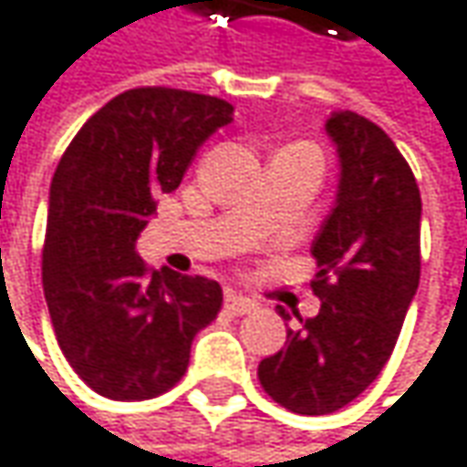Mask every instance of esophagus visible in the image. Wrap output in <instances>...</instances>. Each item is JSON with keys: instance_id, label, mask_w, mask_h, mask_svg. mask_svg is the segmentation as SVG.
I'll return each instance as SVG.
<instances>
[{"instance_id": "34e87169", "label": "esophagus", "mask_w": 467, "mask_h": 467, "mask_svg": "<svg viewBox=\"0 0 467 467\" xmlns=\"http://www.w3.org/2000/svg\"><path fill=\"white\" fill-rule=\"evenodd\" d=\"M224 307H227L233 316H248V313H254V310H256V305H254L251 299L240 296V294H227Z\"/></svg>"}]
</instances>
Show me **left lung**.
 I'll list each match as a JSON object with an SVG mask.
<instances>
[{
  "label": "left lung",
  "mask_w": 467,
  "mask_h": 467,
  "mask_svg": "<svg viewBox=\"0 0 467 467\" xmlns=\"http://www.w3.org/2000/svg\"><path fill=\"white\" fill-rule=\"evenodd\" d=\"M337 202L313 240L316 318L288 328L285 348L259 363L265 393L296 414H331L379 377L420 285L417 179L390 136L356 111H334ZM283 318L285 310H280Z\"/></svg>",
  "instance_id": "1"
}]
</instances>
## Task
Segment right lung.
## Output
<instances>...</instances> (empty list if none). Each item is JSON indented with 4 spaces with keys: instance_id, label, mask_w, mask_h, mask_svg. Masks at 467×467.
Masks as SVG:
<instances>
[{
    "instance_id": "add662e5",
    "label": "right lung",
    "mask_w": 467,
    "mask_h": 467,
    "mask_svg": "<svg viewBox=\"0 0 467 467\" xmlns=\"http://www.w3.org/2000/svg\"><path fill=\"white\" fill-rule=\"evenodd\" d=\"M233 104L176 88H133L74 136L53 184L42 283L56 339L88 388L114 401L171 390L194 334L222 310V285L149 270L136 240L154 194L173 192Z\"/></svg>"
}]
</instances>
